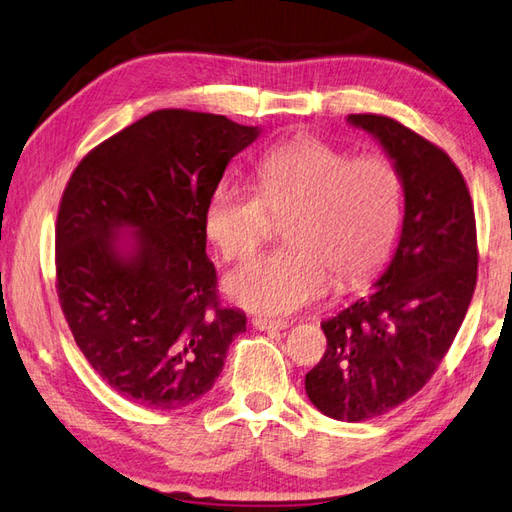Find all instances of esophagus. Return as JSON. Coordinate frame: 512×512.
I'll list each match as a JSON object with an SVG mask.
<instances>
[{
    "mask_svg": "<svg viewBox=\"0 0 512 512\" xmlns=\"http://www.w3.org/2000/svg\"><path fill=\"white\" fill-rule=\"evenodd\" d=\"M252 324H254L256 331H267V333L285 331V328H289V322H282V320H267V317H254Z\"/></svg>",
    "mask_w": 512,
    "mask_h": 512,
    "instance_id": "obj_1",
    "label": "esophagus"
}]
</instances>
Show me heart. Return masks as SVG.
I'll return each mask as SVG.
<instances>
[{
  "instance_id": "obj_1",
  "label": "heart",
  "mask_w": 512,
  "mask_h": 512,
  "mask_svg": "<svg viewBox=\"0 0 512 512\" xmlns=\"http://www.w3.org/2000/svg\"><path fill=\"white\" fill-rule=\"evenodd\" d=\"M258 195L219 184L203 208V234L225 260H247L269 236V214L289 219L280 252L225 280L230 300L289 315L331 287L359 285L388 258L403 212V179L388 157L357 155L313 135L280 142L256 166Z\"/></svg>"
}]
</instances>
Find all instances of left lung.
<instances>
[{"label": "left lung", "instance_id": "obj_1", "mask_svg": "<svg viewBox=\"0 0 512 512\" xmlns=\"http://www.w3.org/2000/svg\"><path fill=\"white\" fill-rule=\"evenodd\" d=\"M348 124L383 146L405 195L388 269L322 322L328 348L304 379L317 410L359 423L414 396L447 355L473 298L478 238L469 188L445 151L385 116L352 113Z\"/></svg>", "mask_w": 512, "mask_h": 512}]
</instances>
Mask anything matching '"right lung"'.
Segmentation results:
<instances>
[{
    "instance_id": "obj_1",
    "label": "right lung",
    "mask_w": 512,
    "mask_h": 512,
    "mask_svg": "<svg viewBox=\"0 0 512 512\" xmlns=\"http://www.w3.org/2000/svg\"><path fill=\"white\" fill-rule=\"evenodd\" d=\"M258 135L214 113L153 111L67 181L56 221L61 309L92 368L133 403H195L245 331V313L217 302L203 208Z\"/></svg>"
}]
</instances>
